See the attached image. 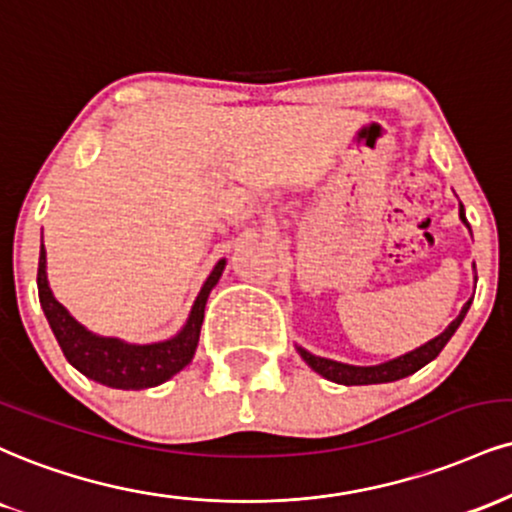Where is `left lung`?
<instances>
[{"instance_id":"1","label":"left lung","mask_w":512,"mask_h":512,"mask_svg":"<svg viewBox=\"0 0 512 512\" xmlns=\"http://www.w3.org/2000/svg\"><path fill=\"white\" fill-rule=\"evenodd\" d=\"M460 221H463L467 229H470V224H467V219H465V207L463 205H460ZM474 281H477V276H474ZM470 305H472V298L463 305L460 315L455 317L453 322L448 324L439 336L432 338V341L422 343L420 348L410 350V353L393 357V360L379 362V365H367V367L348 365V362H338V360H331V357H322V355L310 353V350H305L303 346H295V350H298V355L307 362V367L315 369V372L322 374L324 379L336 381V384H343V386L389 384V381L405 379V377H410V374H415L417 369L429 365V362H432L434 357L439 355L443 348H446V343L451 341V336L455 334V331H458V326L463 324V319L467 315V310H470Z\"/></svg>"}]
</instances>
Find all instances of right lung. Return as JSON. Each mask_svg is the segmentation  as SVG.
Segmentation results:
<instances>
[{"mask_svg": "<svg viewBox=\"0 0 512 512\" xmlns=\"http://www.w3.org/2000/svg\"><path fill=\"white\" fill-rule=\"evenodd\" d=\"M226 260H219L209 272L207 281L202 283L186 324L166 341L155 343H128L116 336H100L95 331L85 329L64 305L54 298L47 281V250L45 243L40 245L38 262V293L40 305L45 312L49 329L61 346L66 360L78 369L80 374L121 391H143L152 386L164 384L174 374L193 360L197 341H200L202 319H205V305L212 288L217 286L224 274Z\"/></svg>", "mask_w": 512, "mask_h": 512, "instance_id": "add662e5", "label": "right lung"}]
</instances>
